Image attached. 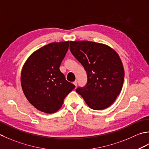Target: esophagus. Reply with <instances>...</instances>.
Masks as SVG:
<instances>
[{
  "instance_id": "1",
  "label": "esophagus",
  "mask_w": 149,
  "mask_h": 149,
  "mask_svg": "<svg viewBox=\"0 0 149 149\" xmlns=\"http://www.w3.org/2000/svg\"><path fill=\"white\" fill-rule=\"evenodd\" d=\"M73 84H74V86H75L76 87H77V84H78V81H77V80L74 81H73Z\"/></svg>"
}]
</instances>
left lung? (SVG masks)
<instances>
[{
  "mask_svg": "<svg viewBox=\"0 0 149 149\" xmlns=\"http://www.w3.org/2000/svg\"><path fill=\"white\" fill-rule=\"evenodd\" d=\"M69 49L87 75V84L76 91L94 110L109 107L123 84L125 73L118 54L107 45L89 41H70Z\"/></svg>",
  "mask_w": 149,
  "mask_h": 149,
  "instance_id": "left-lung-1",
  "label": "left lung"
}]
</instances>
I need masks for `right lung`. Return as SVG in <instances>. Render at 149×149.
Returning a JSON list of instances; mask_svg holds the SVG:
<instances>
[{
    "instance_id": "right-lung-1",
    "label": "right lung",
    "mask_w": 149,
    "mask_h": 149,
    "mask_svg": "<svg viewBox=\"0 0 149 149\" xmlns=\"http://www.w3.org/2000/svg\"><path fill=\"white\" fill-rule=\"evenodd\" d=\"M69 41L53 42L35 51L21 72V86L30 104L45 113L59 110L74 85L65 80L60 66L69 49Z\"/></svg>"
}]
</instances>
